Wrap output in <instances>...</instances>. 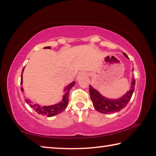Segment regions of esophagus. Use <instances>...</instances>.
<instances>
[{
  "label": "esophagus",
  "instance_id": "34e87169",
  "mask_svg": "<svg viewBox=\"0 0 156 156\" xmlns=\"http://www.w3.org/2000/svg\"><path fill=\"white\" fill-rule=\"evenodd\" d=\"M86 76V74L85 73H80L78 74V78H77V79L78 80H79V79H80L81 78H83V76Z\"/></svg>",
  "mask_w": 156,
  "mask_h": 156
}]
</instances>
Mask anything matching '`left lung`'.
I'll return each mask as SVG.
<instances>
[{
    "label": "left lung",
    "mask_w": 156,
    "mask_h": 156,
    "mask_svg": "<svg viewBox=\"0 0 156 156\" xmlns=\"http://www.w3.org/2000/svg\"><path fill=\"white\" fill-rule=\"evenodd\" d=\"M125 56L129 58L127 55L124 54ZM133 81L131 83V89L127 93L124 95L122 97L117 100L107 99L102 96L98 91H97L94 87L89 85V94H90L91 99L93 102V105L96 111L102 113H112L118 112L125 108L128 102L130 100L133 93L135 88L136 81L134 79H132Z\"/></svg>",
    "instance_id": "left-lung-1"
}]
</instances>
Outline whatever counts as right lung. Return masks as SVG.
<instances>
[{
    "label": "right lung",
    "mask_w": 156,
    "mask_h": 156,
    "mask_svg": "<svg viewBox=\"0 0 156 156\" xmlns=\"http://www.w3.org/2000/svg\"><path fill=\"white\" fill-rule=\"evenodd\" d=\"M44 49H51L50 47H44ZM23 70H24V68H23ZM23 72H22V74H21V80H20V84H23ZM75 84V82L73 81L72 83H70L69 85L66 87V88L65 89V94L64 96H63V98L62 100L59 103L56 104L54 105H51V106H44V107H41L38 105H36L34 104L33 102H30L29 100L27 99H25V101L27 102V103L30 105V106L35 110V112H36L38 114L41 115H47V117H51V116H54L55 115L58 114V113H60L64 111L66 107L67 106L68 102H69V90L72 89ZM21 91H23V89L21 87Z\"/></svg>",
    "instance_id": "1"
}]
</instances>
